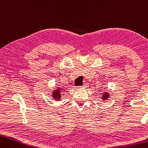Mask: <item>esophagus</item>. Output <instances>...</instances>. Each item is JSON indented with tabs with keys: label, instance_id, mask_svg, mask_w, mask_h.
<instances>
[{
	"label": "esophagus",
	"instance_id": "esophagus-1",
	"mask_svg": "<svg viewBox=\"0 0 148 148\" xmlns=\"http://www.w3.org/2000/svg\"><path fill=\"white\" fill-rule=\"evenodd\" d=\"M87 87H88V85L87 84H84V85H83V87H82V88H87Z\"/></svg>",
	"mask_w": 148,
	"mask_h": 148
}]
</instances>
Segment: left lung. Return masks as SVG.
Listing matches in <instances>:
<instances>
[{
    "instance_id": "obj_1",
    "label": "left lung",
    "mask_w": 148,
    "mask_h": 148,
    "mask_svg": "<svg viewBox=\"0 0 148 148\" xmlns=\"http://www.w3.org/2000/svg\"><path fill=\"white\" fill-rule=\"evenodd\" d=\"M110 96V93L107 91H105L103 93H102L101 99L103 101H106V100H108V99H109Z\"/></svg>"
}]
</instances>
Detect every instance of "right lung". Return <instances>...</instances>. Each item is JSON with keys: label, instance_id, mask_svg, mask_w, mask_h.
<instances>
[{"label": "right lung", "instance_id": "obj_1", "mask_svg": "<svg viewBox=\"0 0 148 148\" xmlns=\"http://www.w3.org/2000/svg\"><path fill=\"white\" fill-rule=\"evenodd\" d=\"M62 87H58L56 89L52 90V97L53 99L56 101H60L61 99V91H62Z\"/></svg>", "mask_w": 148, "mask_h": 148}]
</instances>
